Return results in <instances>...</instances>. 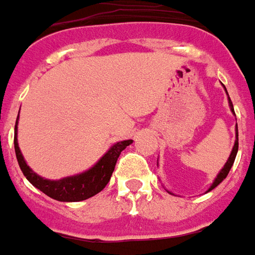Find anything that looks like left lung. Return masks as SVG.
Instances as JSON below:
<instances>
[{
	"mask_svg": "<svg viewBox=\"0 0 255 255\" xmlns=\"http://www.w3.org/2000/svg\"><path fill=\"white\" fill-rule=\"evenodd\" d=\"M225 91H226V89H225ZM226 93H228V92H226ZM228 96H229V95H228ZM229 106H230V110H232V112H233V114H235V110H233V105H232V100H230V98H229ZM235 116H236V114H235ZM237 150H239V134H237V124H236V141H235V146H233V149H232V153H230L228 162L225 163L222 170L219 171V174L216 176V178L214 180V183H212V186L209 187V190H208V191H211V190H214L216 186H219L223 180L226 178V176L229 174L230 169H232V166H233V163H235Z\"/></svg>",
	"mask_w": 255,
	"mask_h": 255,
	"instance_id": "8db88e82",
	"label": "left lung"
}]
</instances>
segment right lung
Segmentation results:
<instances>
[{"label":"right lung","instance_id":"add662e5","mask_svg":"<svg viewBox=\"0 0 255 255\" xmlns=\"http://www.w3.org/2000/svg\"><path fill=\"white\" fill-rule=\"evenodd\" d=\"M18 119H16V124H15L13 145H15V153H16V159H18L20 170L36 188H39L50 198L62 201V202H78V201L88 200V198L100 193L107 186V183L110 181V177L113 174L114 167H116L120 153L127 148L129 143H132V139L114 143L113 146L106 152L105 156L100 157L98 163L91 167L89 170L84 171L81 174L61 178V180H47V178L37 176L27 166L25 159L22 156V152L19 149L18 145V138H16V135H18Z\"/></svg>","mask_w":255,"mask_h":255}]
</instances>
